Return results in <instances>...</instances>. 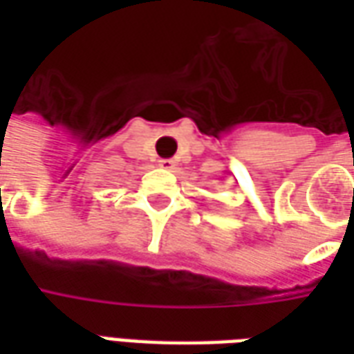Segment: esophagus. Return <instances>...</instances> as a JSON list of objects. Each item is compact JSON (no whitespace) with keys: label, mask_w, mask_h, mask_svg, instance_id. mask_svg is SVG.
I'll return each instance as SVG.
<instances>
[{"label":"esophagus","mask_w":354,"mask_h":354,"mask_svg":"<svg viewBox=\"0 0 354 354\" xmlns=\"http://www.w3.org/2000/svg\"><path fill=\"white\" fill-rule=\"evenodd\" d=\"M159 167L165 170H172L174 169V161H172V159H161V161H159Z\"/></svg>","instance_id":"34e87169"}]
</instances>
